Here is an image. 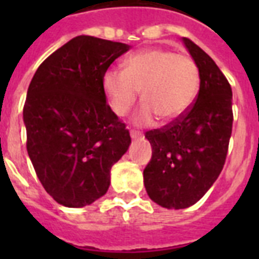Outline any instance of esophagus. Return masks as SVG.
<instances>
[{"label": "esophagus", "mask_w": 259, "mask_h": 259, "mask_svg": "<svg viewBox=\"0 0 259 259\" xmlns=\"http://www.w3.org/2000/svg\"><path fill=\"white\" fill-rule=\"evenodd\" d=\"M130 137L133 138V140H136V138L141 137V133L137 132V130H130Z\"/></svg>", "instance_id": "esophagus-1"}]
</instances>
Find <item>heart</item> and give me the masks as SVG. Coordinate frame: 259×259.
I'll use <instances>...</instances> for the list:
<instances>
[{
  "instance_id": "obj_1",
  "label": "heart",
  "mask_w": 259,
  "mask_h": 259,
  "mask_svg": "<svg viewBox=\"0 0 259 259\" xmlns=\"http://www.w3.org/2000/svg\"><path fill=\"white\" fill-rule=\"evenodd\" d=\"M102 84L110 107L119 117L133 109L141 91L144 105L134 117L136 123L149 125L156 117L172 122L192 107L200 86V71L191 58L149 48L127 56L123 70L109 68Z\"/></svg>"
}]
</instances>
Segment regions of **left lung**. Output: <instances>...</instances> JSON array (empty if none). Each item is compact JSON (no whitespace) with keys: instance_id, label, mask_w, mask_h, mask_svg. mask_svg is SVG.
Wrapping results in <instances>:
<instances>
[{"instance_id":"left-lung-1","label":"left lung","mask_w":259,"mask_h":259,"mask_svg":"<svg viewBox=\"0 0 259 259\" xmlns=\"http://www.w3.org/2000/svg\"><path fill=\"white\" fill-rule=\"evenodd\" d=\"M200 71L192 107L161 129L146 132L152 158L144 169L146 192L165 208H187L211 188L225 165L233 130V91L219 67L183 37Z\"/></svg>"}]
</instances>
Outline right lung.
Instances as JSON below:
<instances>
[{"label": "right lung", "instance_id": "right-lung-1", "mask_svg": "<svg viewBox=\"0 0 259 259\" xmlns=\"http://www.w3.org/2000/svg\"><path fill=\"white\" fill-rule=\"evenodd\" d=\"M129 48L76 36L50 55L30 80L22 110L26 150L44 189L64 207L79 208L103 196L111 166L132 142L102 84L110 64Z\"/></svg>", "mask_w": 259, "mask_h": 259}]
</instances>
